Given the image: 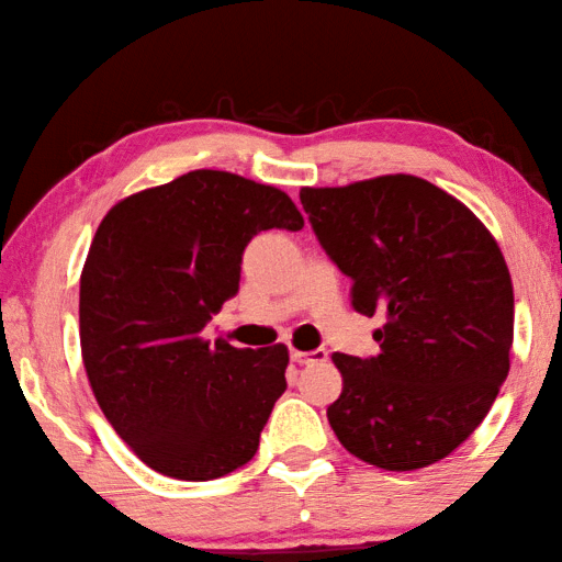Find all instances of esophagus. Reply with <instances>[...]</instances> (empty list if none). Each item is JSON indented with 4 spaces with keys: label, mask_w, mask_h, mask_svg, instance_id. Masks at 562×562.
<instances>
[{
    "label": "esophagus",
    "mask_w": 562,
    "mask_h": 562,
    "mask_svg": "<svg viewBox=\"0 0 562 562\" xmlns=\"http://www.w3.org/2000/svg\"><path fill=\"white\" fill-rule=\"evenodd\" d=\"M329 359V353L324 349H314V351H297L292 349V361L300 363V366H314V363H324Z\"/></svg>",
    "instance_id": "34e87169"
}]
</instances>
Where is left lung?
I'll use <instances>...</instances> for the list:
<instances>
[{
	"mask_svg": "<svg viewBox=\"0 0 562 562\" xmlns=\"http://www.w3.org/2000/svg\"><path fill=\"white\" fill-rule=\"evenodd\" d=\"M356 312L385 316L371 359L334 353L344 387L326 411L353 457L413 472L472 435L508 375L514 284L502 248L462 201L411 175L304 187Z\"/></svg>",
	"mask_w": 562,
	"mask_h": 562,
	"instance_id": "obj_1",
	"label": "left lung"
}]
</instances>
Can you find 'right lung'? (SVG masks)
Segmentation results:
<instances>
[{
	"label": "right lung",
	"instance_id": "obj_1",
	"mask_svg": "<svg viewBox=\"0 0 562 562\" xmlns=\"http://www.w3.org/2000/svg\"><path fill=\"white\" fill-rule=\"evenodd\" d=\"M288 193L196 169L117 201L80 272V351L115 432L155 472L209 482L248 464L288 387L284 344L201 336L238 292L252 236L300 231Z\"/></svg>",
	"mask_w": 562,
	"mask_h": 562
}]
</instances>
